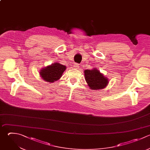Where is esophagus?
<instances>
[{"instance_id":"1","label":"esophagus","mask_w":150,"mask_h":150,"mask_svg":"<svg viewBox=\"0 0 150 150\" xmlns=\"http://www.w3.org/2000/svg\"><path fill=\"white\" fill-rule=\"evenodd\" d=\"M75 69H77V68H79V64H77V63H75L74 64V66H73Z\"/></svg>"}]
</instances>
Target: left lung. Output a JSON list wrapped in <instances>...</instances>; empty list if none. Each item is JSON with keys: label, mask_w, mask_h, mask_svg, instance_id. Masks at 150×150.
<instances>
[{"label": "left lung", "mask_w": 150, "mask_h": 150, "mask_svg": "<svg viewBox=\"0 0 150 150\" xmlns=\"http://www.w3.org/2000/svg\"><path fill=\"white\" fill-rule=\"evenodd\" d=\"M84 72L85 80L91 90H98L107 86L109 83L108 78L96 68L85 70Z\"/></svg>", "instance_id": "8db88e82"}]
</instances>
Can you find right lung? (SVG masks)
Instances as JSON below:
<instances>
[{"label": "right lung", "mask_w": 150, "mask_h": 150, "mask_svg": "<svg viewBox=\"0 0 150 150\" xmlns=\"http://www.w3.org/2000/svg\"><path fill=\"white\" fill-rule=\"evenodd\" d=\"M66 69V66L59 63H54L42 68L39 71V74L43 80L46 82L52 83L62 77Z\"/></svg>", "instance_id": "right-lung-1"}]
</instances>
